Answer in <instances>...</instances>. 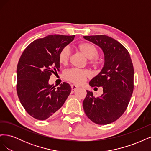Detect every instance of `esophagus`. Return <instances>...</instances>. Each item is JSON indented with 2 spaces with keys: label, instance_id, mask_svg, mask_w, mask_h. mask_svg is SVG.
Segmentation results:
<instances>
[{
  "label": "esophagus",
  "instance_id": "esophagus-1",
  "mask_svg": "<svg viewBox=\"0 0 151 151\" xmlns=\"http://www.w3.org/2000/svg\"><path fill=\"white\" fill-rule=\"evenodd\" d=\"M71 88H72V93H74L75 91L79 88V87L76 85H72Z\"/></svg>",
  "mask_w": 151,
  "mask_h": 151
}]
</instances>
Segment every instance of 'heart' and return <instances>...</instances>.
<instances>
[{
	"mask_svg": "<svg viewBox=\"0 0 151 151\" xmlns=\"http://www.w3.org/2000/svg\"><path fill=\"white\" fill-rule=\"evenodd\" d=\"M77 49L84 55L89 59V63L94 67H98L101 65V60L96 57L98 54V49L94 45L88 42H82L77 45ZM70 57V51L68 47L63 48L58 53V60L60 64L67 65ZM91 76L88 70L72 68L64 73L65 79L76 84H82Z\"/></svg>",
	"mask_w": 151,
	"mask_h": 151,
	"instance_id": "b5f03b06",
	"label": "heart"
}]
</instances>
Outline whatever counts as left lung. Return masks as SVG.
Returning <instances> with one entry per match:
<instances>
[{
	"label": "left lung",
	"instance_id": "obj_1",
	"mask_svg": "<svg viewBox=\"0 0 151 151\" xmlns=\"http://www.w3.org/2000/svg\"><path fill=\"white\" fill-rule=\"evenodd\" d=\"M99 46L104 55L101 71L89 82L91 87H102L103 93L95 98L87 91L84 110L98 125H107L119 118L128 106L134 91V70L130 54L124 46L106 35L85 36Z\"/></svg>",
	"mask_w": 151,
	"mask_h": 151
}]
</instances>
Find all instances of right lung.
Listing matches in <instances>:
<instances>
[{
    "label": "right lung",
    "instance_id": "obj_1",
    "mask_svg": "<svg viewBox=\"0 0 151 151\" xmlns=\"http://www.w3.org/2000/svg\"><path fill=\"white\" fill-rule=\"evenodd\" d=\"M75 35H48L33 41L22 52L17 67V93L30 116L39 120L51 116L64 104L71 87L63 83L55 88L50 77L59 71L58 56Z\"/></svg>",
    "mask_w": 151,
    "mask_h": 151
}]
</instances>
